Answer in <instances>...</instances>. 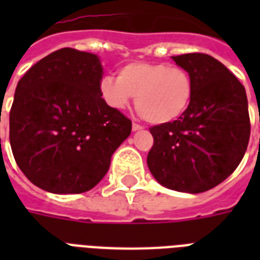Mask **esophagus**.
Instances as JSON below:
<instances>
[{
    "instance_id": "esophagus-1",
    "label": "esophagus",
    "mask_w": 260,
    "mask_h": 260,
    "mask_svg": "<svg viewBox=\"0 0 260 260\" xmlns=\"http://www.w3.org/2000/svg\"><path fill=\"white\" fill-rule=\"evenodd\" d=\"M143 129V126L140 125V124H138V122H134L132 124V131H140Z\"/></svg>"
}]
</instances>
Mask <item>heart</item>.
I'll return each mask as SVG.
<instances>
[{"label":"heart","mask_w":260,"mask_h":260,"mask_svg":"<svg viewBox=\"0 0 260 260\" xmlns=\"http://www.w3.org/2000/svg\"><path fill=\"white\" fill-rule=\"evenodd\" d=\"M101 95L113 109L128 108L135 98L139 113L151 124H167L189 108L194 83L186 69L166 63L132 62L118 70L117 79L104 77Z\"/></svg>","instance_id":"obj_1"}]
</instances>
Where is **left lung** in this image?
I'll use <instances>...</instances> for the list:
<instances>
[{
  "label": "left lung",
  "mask_w": 260,
  "mask_h": 260,
  "mask_svg": "<svg viewBox=\"0 0 260 260\" xmlns=\"http://www.w3.org/2000/svg\"><path fill=\"white\" fill-rule=\"evenodd\" d=\"M189 71V108L173 122L151 126L147 165L167 189L202 193L236 170L246 154L251 124L246 90L217 59L201 52L173 56Z\"/></svg>",
  "instance_id": "left-lung-1"
}]
</instances>
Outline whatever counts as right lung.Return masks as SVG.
Wrapping results in <instances>:
<instances>
[{"instance_id": "add662e5", "label": "right lung", "mask_w": 260, "mask_h": 260, "mask_svg": "<svg viewBox=\"0 0 260 260\" xmlns=\"http://www.w3.org/2000/svg\"><path fill=\"white\" fill-rule=\"evenodd\" d=\"M97 55L62 48L17 83L9 114L14 160L28 179L56 194L93 189L132 121L101 97Z\"/></svg>"}]
</instances>
